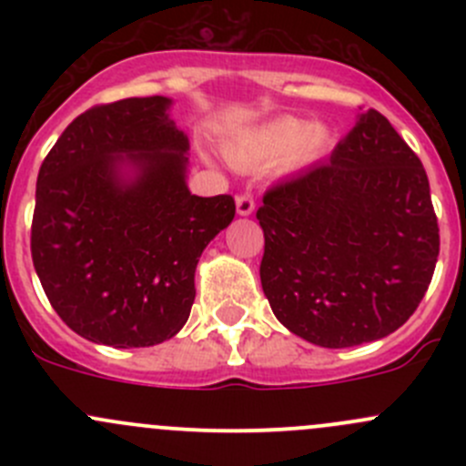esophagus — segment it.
Masks as SVG:
<instances>
[{
	"instance_id": "obj_1",
	"label": "esophagus",
	"mask_w": 466,
	"mask_h": 466,
	"mask_svg": "<svg viewBox=\"0 0 466 466\" xmlns=\"http://www.w3.org/2000/svg\"><path fill=\"white\" fill-rule=\"evenodd\" d=\"M255 211V200L250 196H237V214L238 216H250Z\"/></svg>"
}]
</instances>
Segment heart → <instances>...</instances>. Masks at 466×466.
Instances as JSON below:
<instances>
[{
    "label": "heart",
    "instance_id": "1",
    "mask_svg": "<svg viewBox=\"0 0 466 466\" xmlns=\"http://www.w3.org/2000/svg\"><path fill=\"white\" fill-rule=\"evenodd\" d=\"M336 139V128L329 121L309 124L302 116L281 115L234 130L223 142V150L238 168L279 162L281 173H298L327 157Z\"/></svg>",
    "mask_w": 466,
    "mask_h": 466
}]
</instances>
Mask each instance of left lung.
<instances>
[{"label":"left lung","instance_id":"8db88e82","mask_svg":"<svg viewBox=\"0 0 466 466\" xmlns=\"http://www.w3.org/2000/svg\"><path fill=\"white\" fill-rule=\"evenodd\" d=\"M261 286L275 318L327 350L374 342L415 313L440 255L429 176L377 110L327 164L263 196Z\"/></svg>","mask_w":466,"mask_h":466}]
</instances>
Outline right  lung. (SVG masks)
Masks as SVG:
<instances>
[{
	"label": "right lung",
	"instance_id": "right-lung-1",
	"mask_svg": "<svg viewBox=\"0 0 466 466\" xmlns=\"http://www.w3.org/2000/svg\"><path fill=\"white\" fill-rule=\"evenodd\" d=\"M173 98L96 106L60 135L37 173L31 255L54 311L96 345L176 336L196 266L234 220L232 196L189 191V137Z\"/></svg>",
	"mask_w": 466,
	"mask_h": 466
}]
</instances>
